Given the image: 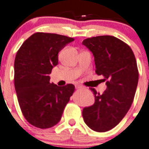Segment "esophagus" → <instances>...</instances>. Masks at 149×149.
I'll return each mask as SVG.
<instances>
[{
	"label": "esophagus",
	"instance_id": "esophagus-1",
	"mask_svg": "<svg viewBox=\"0 0 149 149\" xmlns=\"http://www.w3.org/2000/svg\"><path fill=\"white\" fill-rule=\"evenodd\" d=\"M76 89H81V88H83V87L82 86H81V85H76Z\"/></svg>",
	"mask_w": 149,
	"mask_h": 149
}]
</instances>
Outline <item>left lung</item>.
<instances>
[{"mask_svg": "<svg viewBox=\"0 0 149 149\" xmlns=\"http://www.w3.org/2000/svg\"><path fill=\"white\" fill-rule=\"evenodd\" d=\"M82 44L94 56L95 73L107 81L102 95L90 88L95 103L83 108V120L93 131L107 132L120 123L133 102L139 81L136 61L130 46L113 36L88 38Z\"/></svg>", "mask_w": 149, "mask_h": 149, "instance_id": "obj_1", "label": "left lung"}]
</instances>
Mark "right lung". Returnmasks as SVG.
<instances>
[{"label": "right lung", "instance_id": "1", "mask_svg": "<svg viewBox=\"0 0 149 149\" xmlns=\"http://www.w3.org/2000/svg\"><path fill=\"white\" fill-rule=\"evenodd\" d=\"M73 38L37 32L26 40L15 59V88L24 118L37 128L56 125L75 86L50 83L49 74L58 64V54Z\"/></svg>", "mask_w": 149, "mask_h": 149}]
</instances>
